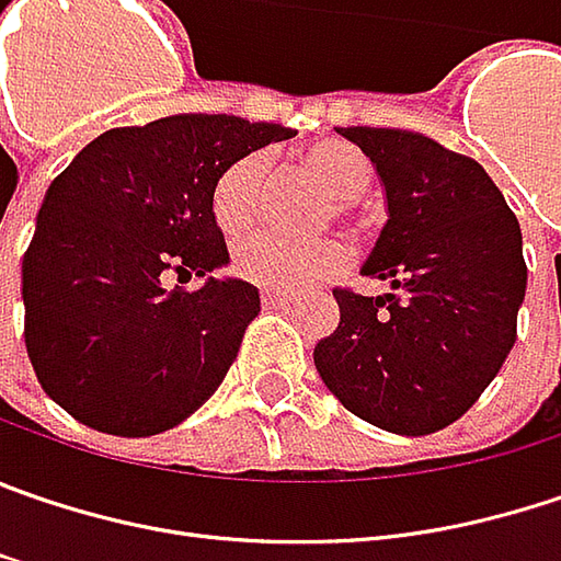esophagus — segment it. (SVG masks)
Returning a JSON list of instances; mask_svg holds the SVG:
<instances>
[{"instance_id":"obj_1","label":"esophagus","mask_w":561,"mask_h":561,"mask_svg":"<svg viewBox=\"0 0 561 561\" xmlns=\"http://www.w3.org/2000/svg\"><path fill=\"white\" fill-rule=\"evenodd\" d=\"M291 301H295V298L285 295V291H273V288L263 291V305H266V308H288Z\"/></svg>"}]
</instances>
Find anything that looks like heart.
<instances>
[{"instance_id": "obj_1", "label": "heart", "mask_w": 561, "mask_h": 561, "mask_svg": "<svg viewBox=\"0 0 561 561\" xmlns=\"http://www.w3.org/2000/svg\"><path fill=\"white\" fill-rule=\"evenodd\" d=\"M298 164L320 183L333 206L323 209V221H346L352 231H368V218L358 213V196L375 183V161L352 142L323 139L298 154ZM263 190V158L241 154L234 158L213 183L215 225L225 234H238L253 225ZM234 273L241 279L273 288V291H301L317 282L336 276L346 266V248L336 238L317 241H285L270 231H253L234 248Z\"/></svg>"}]
</instances>
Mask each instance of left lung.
I'll return each mask as SVG.
<instances>
[{"label": "left lung", "mask_w": 561, "mask_h": 561, "mask_svg": "<svg viewBox=\"0 0 561 561\" xmlns=\"http://www.w3.org/2000/svg\"><path fill=\"white\" fill-rule=\"evenodd\" d=\"M378 168L387 225L365 263L390 295L336 288L340 327L313 348L333 397L397 435H432L482 397L517 340L520 225L467 154L407 129H336Z\"/></svg>", "instance_id": "left-lung-1"}]
</instances>
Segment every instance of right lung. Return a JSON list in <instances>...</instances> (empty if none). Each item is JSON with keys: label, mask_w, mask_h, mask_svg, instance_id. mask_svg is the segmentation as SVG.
Listing matches in <instances>:
<instances>
[{"label": "right lung", "mask_w": 561, "mask_h": 561, "mask_svg": "<svg viewBox=\"0 0 561 561\" xmlns=\"http://www.w3.org/2000/svg\"><path fill=\"white\" fill-rule=\"evenodd\" d=\"M291 136L228 114L164 116L107 129L50 183L21 260L24 346L69 415L146 438L218 390L260 291L241 279L210 276L199 289L167 279L228 263L209 203L215 178Z\"/></svg>", "instance_id": "obj_1"}]
</instances>
